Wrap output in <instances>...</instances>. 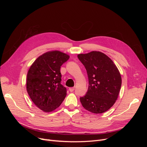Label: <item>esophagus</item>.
Returning a JSON list of instances; mask_svg holds the SVG:
<instances>
[{
  "label": "esophagus",
  "mask_w": 147,
  "mask_h": 147,
  "mask_svg": "<svg viewBox=\"0 0 147 147\" xmlns=\"http://www.w3.org/2000/svg\"><path fill=\"white\" fill-rule=\"evenodd\" d=\"M74 90H75V87H72V88H69V91H70V92L74 91Z\"/></svg>",
  "instance_id": "obj_1"
}]
</instances>
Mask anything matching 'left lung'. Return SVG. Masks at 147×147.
Wrapping results in <instances>:
<instances>
[{
  "label": "left lung",
  "instance_id": "1",
  "mask_svg": "<svg viewBox=\"0 0 147 147\" xmlns=\"http://www.w3.org/2000/svg\"><path fill=\"white\" fill-rule=\"evenodd\" d=\"M78 59L85 67L89 82L86 94L80 99L83 107L94 113L110 109L117 100L121 77L110 57L100 51L80 54Z\"/></svg>",
  "mask_w": 147,
  "mask_h": 147
}]
</instances>
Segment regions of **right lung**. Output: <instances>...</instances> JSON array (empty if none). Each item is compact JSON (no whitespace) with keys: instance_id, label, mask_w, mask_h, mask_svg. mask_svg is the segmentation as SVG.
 I'll return each instance as SVG.
<instances>
[{"instance_id":"add662e5","label":"right lung","mask_w":147,"mask_h":147,"mask_svg":"<svg viewBox=\"0 0 147 147\" xmlns=\"http://www.w3.org/2000/svg\"><path fill=\"white\" fill-rule=\"evenodd\" d=\"M69 56L59 51L44 53L30 66L26 79V89L30 98L38 108L45 112L61 105L67 94L61 84V66Z\"/></svg>"}]
</instances>
